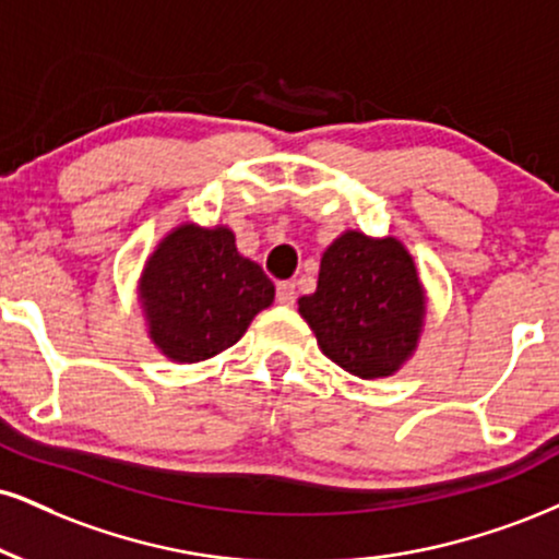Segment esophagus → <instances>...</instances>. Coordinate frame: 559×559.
<instances>
[{
    "label": "esophagus",
    "mask_w": 559,
    "mask_h": 559,
    "mask_svg": "<svg viewBox=\"0 0 559 559\" xmlns=\"http://www.w3.org/2000/svg\"><path fill=\"white\" fill-rule=\"evenodd\" d=\"M275 299H278V305L292 307L297 301V286L292 281H281L278 288H275Z\"/></svg>",
    "instance_id": "esophagus-1"
}]
</instances>
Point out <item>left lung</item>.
I'll return each instance as SVG.
<instances>
[{"label":"left lung","instance_id":"obj_1","mask_svg":"<svg viewBox=\"0 0 559 559\" xmlns=\"http://www.w3.org/2000/svg\"><path fill=\"white\" fill-rule=\"evenodd\" d=\"M299 314L328 359L356 378L378 380L412 359L427 297L399 239L344 231L322 252L318 288L299 299Z\"/></svg>","mask_w":559,"mask_h":559}]
</instances>
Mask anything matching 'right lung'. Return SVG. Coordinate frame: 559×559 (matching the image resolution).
<instances>
[{
  "label": "right lung",
  "mask_w": 559,
  "mask_h": 559,
  "mask_svg": "<svg viewBox=\"0 0 559 559\" xmlns=\"http://www.w3.org/2000/svg\"><path fill=\"white\" fill-rule=\"evenodd\" d=\"M275 299L273 281L241 258L228 226L171 228L138 281L147 335L166 359L194 365L226 352Z\"/></svg>",
  "instance_id": "right-lung-1"
}]
</instances>
